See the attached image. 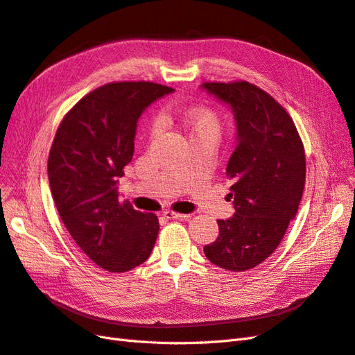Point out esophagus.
I'll use <instances>...</instances> for the list:
<instances>
[{
	"label": "esophagus",
	"instance_id": "esophagus-1",
	"mask_svg": "<svg viewBox=\"0 0 355 355\" xmlns=\"http://www.w3.org/2000/svg\"><path fill=\"white\" fill-rule=\"evenodd\" d=\"M163 216L166 219H188L189 214H185V213H178V211H171V210H166L163 213Z\"/></svg>",
	"mask_w": 355,
	"mask_h": 355
}]
</instances>
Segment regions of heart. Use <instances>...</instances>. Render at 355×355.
<instances>
[{"instance_id":"heart-1","label":"heart","mask_w":355,"mask_h":355,"mask_svg":"<svg viewBox=\"0 0 355 355\" xmlns=\"http://www.w3.org/2000/svg\"><path fill=\"white\" fill-rule=\"evenodd\" d=\"M164 118H168V111L163 114ZM187 130L189 137L204 136V135H218L220 123L216 112L210 110H194L187 115L185 120Z\"/></svg>"}]
</instances>
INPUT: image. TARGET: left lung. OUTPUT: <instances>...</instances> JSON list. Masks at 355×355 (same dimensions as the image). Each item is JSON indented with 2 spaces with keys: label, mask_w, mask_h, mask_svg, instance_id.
Returning a JSON list of instances; mask_svg holds the SVG:
<instances>
[{
  "label": "left lung",
  "mask_w": 355,
  "mask_h": 355,
  "mask_svg": "<svg viewBox=\"0 0 355 355\" xmlns=\"http://www.w3.org/2000/svg\"><path fill=\"white\" fill-rule=\"evenodd\" d=\"M231 106L237 146L228 161L234 216L218 220L207 259L228 271H247L277 249L304 194L306 161L302 139L283 106L249 81L201 85Z\"/></svg>",
  "instance_id": "8db88e82"
}]
</instances>
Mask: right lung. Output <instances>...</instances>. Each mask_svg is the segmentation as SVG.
Here are the masks:
<instances>
[{
	"label": "right lung",
	"instance_id": "right-lung-1",
	"mask_svg": "<svg viewBox=\"0 0 355 355\" xmlns=\"http://www.w3.org/2000/svg\"><path fill=\"white\" fill-rule=\"evenodd\" d=\"M171 92L151 81L101 85L72 106L53 139L47 171L60 219L81 250L110 272L144 263L155 244L158 218L120 201L118 178L133 158L139 116Z\"/></svg>",
	"mask_w": 355,
	"mask_h": 355
}]
</instances>
